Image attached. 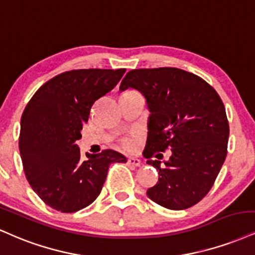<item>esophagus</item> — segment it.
<instances>
[{"mask_svg":"<svg viewBox=\"0 0 255 255\" xmlns=\"http://www.w3.org/2000/svg\"><path fill=\"white\" fill-rule=\"evenodd\" d=\"M128 163L130 164V166L139 167L140 166V160H139V158H136V157H128Z\"/></svg>","mask_w":255,"mask_h":255,"instance_id":"obj_1","label":"esophagus"}]
</instances>
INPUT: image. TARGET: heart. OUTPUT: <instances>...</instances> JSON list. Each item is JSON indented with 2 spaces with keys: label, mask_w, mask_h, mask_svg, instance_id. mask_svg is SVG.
<instances>
[{
  "label": "heart",
  "mask_w": 255,
  "mask_h": 255,
  "mask_svg": "<svg viewBox=\"0 0 255 255\" xmlns=\"http://www.w3.org/2000/svg\"><path fill=\"white\" fill-rule=\"evenodd\" d=\"M121 144H122V148L125 149V150L133 151L138 148L139 139L137 136H128L121 140Z\"/></svg>",
  "instance_id": "obj_1"
}]
</instances>
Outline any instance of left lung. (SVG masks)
I'll use <instances>...</instances> for the list:
<instances>
[{
	"instance_id": "left-lung-1",
	"label": "left lung",
	"mask_w": 255,
	"mask_h": 255,
	"mask_svg": "<svg viewBox=\"0 0 255 255\" xmlns=\"http://www.w3.org/2000/svg\"><path fill=\"white\" fill-rule=\"evenodd\" d=\"M144 95L149 117L146 163L158 181L146 191L152 202L184 210L200 202L214 186L227 156L229 123L222 99L202 77L178 68L134 69L122 81ZM171 149L164 169L160 152ZM156 156L159 159L152 160Z\"/></svg>"
}]
</instances>
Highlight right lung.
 Returning <instances> with one entry per match:
<instances>
[{"label": "right lung", "mask_w": 255, "mask_h": 255, "mask_svg": "<svg viewBox=\"0 0 255 255\" xmlns=\"http://www.w3.org/2000/svg\"><path fill=\"white\" fill-rule=\"evenodd\" d=\"M127 69H77L45 82L21 117L19 149L29 185L45 204L71 214L101 192L111 163L127 157L106 149L81 160L76 140L95 101L115 88Z\"/></svg>", "instance_id": "add662e5"}]
</instances>
